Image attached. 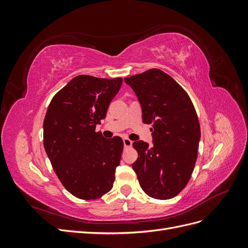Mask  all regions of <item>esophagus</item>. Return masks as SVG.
<instances>
[{
    "instance_id": "34e87169",
    "label": "esophagus",
    "mask_w": 248,
    "mask_h": 248,
    "mask_svg": "<svg viewBox=\"0 0 248 248\" xmlns=\"http://www.w3.org/2000/svg\"><path fill=\"white\" fill-rule=\"evenodd\" d=\"M123 144H124V147L125 148H128V147H131L132 146V140H130L129 139H123Z\"/></svg>"
}]
</instances>
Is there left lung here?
<instances>
[{
  "mask_svg": "<svg viewBox=\"0 0 248 248\" xmlns=\"http://www.w3.org/2000/svg\"><path fill=\"white\" fill-rule=\"evenodd\" d=\"M125 82L138 96L142 122L152 124L153 145L132 146L139 153L132 169L149 197L169 200L188 183L198 157L201 128L188 94L169 74L150 69Z\"/></svg>",
  "mask_w": 248,
  "mask_h": 248,
  "instance_id": "8db88e82",
  "label": "left lung"
}]
</instances>
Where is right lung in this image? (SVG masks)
Wrapping results in <instances>:
<instances>
[{
  "label": "right lung",
  "instance_id": "obj_1",
  "mask_svg": "<svg viewBox=\"0 0 248 248\" xmlns=\"http://www.w3.org/2000/svg\"><path fill=\"white\" fill-rule=\"evenodd\" d=\"M123 79L78 76L51 99L43 122V145L65 188L81 200H96L112 188L123 151L121 138L104 139L96 125Z\"/></svg>",
  "mask_w": 248,
  "mask_h": 248
}]
</instances>
